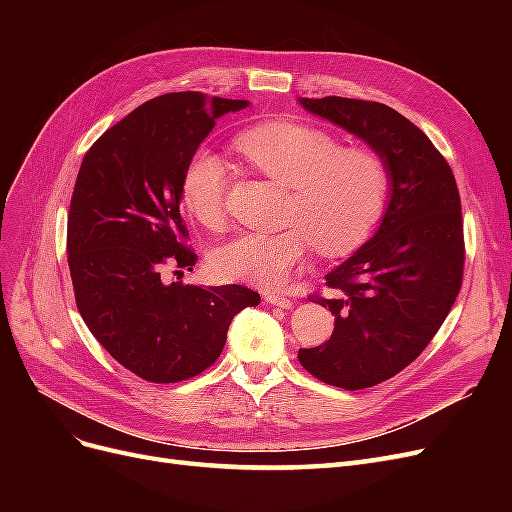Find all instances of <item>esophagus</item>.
Segmentation results:
<instances>
[{
    "instance_id": "34e87169",
    "label": "esophagus",
    "mask_w": 512,
    "mask_h": 512,
    "mask_svg": "<svg viewBox=\"0 0 512 512\" xmlns=\"http://www.w3.org/2000/svg\"><path fill=\"white\" fill-rule=\"evenodd\" d=\"M265 301L271 303V305H280L284 309L292 307V299L288 297V294H280V292H267L265 294Z\"/></svg>"
}]
</instances>
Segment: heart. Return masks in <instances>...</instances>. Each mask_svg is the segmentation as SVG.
<instances>
[{
    "label": "heart",
    "instance_id": "b5f03b06",
    "mask_svg": "<svg viewBox=\"0 0 512 512\" xmlns=\"http://www.w3.org/2000/svg\"><path fill=\"white\" fill-rule=\"evenodd\" d=\"M237 149L262 175L288 188L282 222L273 232H239L211 254L224 280L260 288L282 286L309 247L344 256L363 245L384 215L391 168L369 147H339L337 138L303 121H269L237 136ZM228 166L220 153L198 147L181 173V200L194 218L226 224Z\"/></svg>",
    "mask_w": 512,
    "mask_h": 512
}]
</instances>
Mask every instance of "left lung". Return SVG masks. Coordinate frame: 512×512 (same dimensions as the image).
I'll use <instances>...</instances> for the list:
<instances>
[{
    "mask_svg": "<svg viewBox=\"0 0 512 512\" xmlns=\"http://www.w3.org/2000/svg\"><path fill=\"white\" fill-rule=\"evenodd\" d=\"M305 111L378 151L391 168V200L378 232L324 280L335 329L301 348L314 378L359 391L393 378L421 354L451 312L463 280L461 200L442 153L395 108L354 98H301Z\"/></svg>",
    "mask_w": 512,
    "mask_h": 512,
    "instance_id": "obj_1",
    "label": "left lung"
}]
</instances>
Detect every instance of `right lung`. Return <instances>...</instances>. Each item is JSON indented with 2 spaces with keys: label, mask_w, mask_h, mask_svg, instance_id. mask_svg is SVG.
Instances as JSON below:
<instances>
[{
  "label": "right lung",
  "mask_w": 512,
  "mask_h": 512,
  "mask_svg": "<svg viewBox=\"0 0 512 512\" xmlns=\"http://www.w3.org/2000/svg\"><path fill=\"white\" fill-rule=\"evenodd\" d=\"M247 104L200 91L153 98L89 147L76 177L68 213L76 307L104 350L147 382L198 376L222 354L232 318L260 303L239 284L160 277L196 262L179 211L185 162L215 119Z\"/></svg>",
  "instance_id": "1"
}]
</instances>
